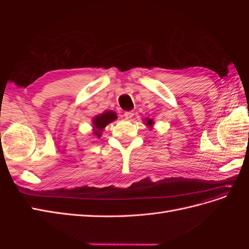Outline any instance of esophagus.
<instances>
[{"instance_id": "obj_1", "label": "esophagus", "mask_w": 249, "mask_h": 249, "mask_svg": "<svg viewBox=\"0 0 249 249\" xmlns=\"http://www.w3.org/2000/svg\"><path fill=\"white\" fill-rule=\"evenodd\" d=\"M124 117H125V119H127V120H130L133 116H134V112L133 111H126V112H124Z\"/></svg>"}]
</instances>
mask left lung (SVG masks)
Wrapping results in <instances>:
<instances>
[{
	"label": "left lung",
	"instance_id": "left-lung-1",
	"mask_svg": "<svg viewBox=\"0 0 249 249\" xmlns=\"http://www.w3.org/2000/svg\"><path fill=\"white\" fill-rule=\"evenodd\" d=\"M145 124L148 127H152L153 124H154V120L153 119H149V118H145Z\"/></svg>",
	"mask_w": 249,
	"mask_h": 249
}]
</instances>
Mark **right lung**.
<instances>
[{"mask_svg": "<svg viewBox=\"0 0 249 249\" xmlns=\"http://www.w3.org/2000/svg\"><path fill=\"white\" fill-rule=\"evenodd\" d=\"M115 119H117V115L115 112L113 111H106L102 113V114L95 116L92 119L93 123V133L97 138H100L102 136V132L103 130L109 124L112 122H114Z\"/></svg>", "mask_w": 249, "mask_h": 249, "instance_id": "1", "label": "right lung"}]
</instances>
